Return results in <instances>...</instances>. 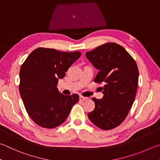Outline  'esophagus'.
Listing matches in <instances>:
<instances>
[{
    "label": "esophagus",
    "mask_w": 160,
    "mask_h": 160,
    "mask_svg": "<svg viewBox=\"0 0 160 160\" xmlns=\"http://www.w3.org/2000/svg\"><path fill=\"white\" fill-rule=\"evenodd\" d=\"M87 99H88V98H87V97H82V96H80V101H86Z\"/></svg>",
    "instance_id": "34e87169"
}]
</instances>
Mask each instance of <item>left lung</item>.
Returning a JSON list of instances; mask_svg holds the SVG:
<instances>
[{
    "mask_svg": "<svg viewBox=\"0 0 160 160\" xmlns=\"http://www.w3.org/2000/svg\"><path fill=\"white\" fill-rule=\"evenodd\" d=\"M85 55L99 71L94 82L105 83L103 98H92L95 108L88 118L98 128L112 129L125 120L134 101L139 75L137 64L122 46L115 42L105 43Z\"/></svg>",
    "mask_w": 160,
    "mask_h": 160,
    "instance_id": "1",
    "label": "left lung"
}]
</instances>
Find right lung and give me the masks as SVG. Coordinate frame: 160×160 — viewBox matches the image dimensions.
<instances>
[{
    "label": "right lung",
    "instance_id": "add662e5",
    "mask_svg": "<svg viewBox=\"0 0 160 160\" xmlns=\"http://www.w3.org/2000/svg\"><path fill=\"white\" fill-rule=\"evenodd\" d=\"M80 56L78 51L66 52L39 48L23 63L19 71L20 95L28 115L38 125L47 129L58 127L78 102V94L63 95L57 85Z\"/></svg>",
    "mask_w": 160,
    "mask_h": 160
}]
</instances>
